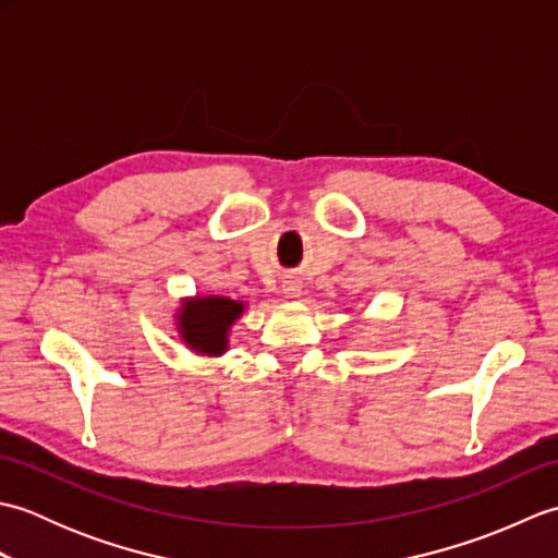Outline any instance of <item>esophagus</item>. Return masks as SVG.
Wrapping results in <instances>:
<instances>
[{"label": "esophagus", "instance_id": "1", "mask_svg": "<svg viewBox=\"0 0 558 558\" xmlns=\"http://www.w3.org/2000/svg\"><path fill=\"white\" fill-rule=\"evenodd\" d=\"M286 294H288V298H300L302 288L298 286V282H288V286H286Z\"/></svg>", "mask_w": 558, "mask_h": 558}]
</instances>
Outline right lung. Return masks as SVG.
<instances>
[{
  "mask_svg": "<svg viewBox=\"0 0 558 558\" xmlns=\"http://www.w3.org/2000/svg\"><path fill=\"white\" fill-rule=\"evenodd\" d=\"M244 302H234L228 298H194L182 304L177 314V328L180 338L189 350L208 357H218L228 350L230 326L242 316Z\"/></svg>",
  "mask_w": 558,
  "mask_h": 558,
  "instance_id": "add662e5",
  "label": "right lung"
}]
</instances>
